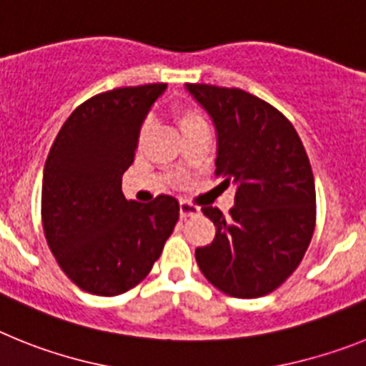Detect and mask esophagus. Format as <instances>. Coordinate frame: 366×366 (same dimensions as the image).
I'll return each instance as SVG.
<instances>
[{"mask_svg": "<svg viewBox=\"0 0 366 366\" xmlns=\"http://www.w3.org/2000/svg\"><path fill=\"white\" fill-rule=\"evenodd\" d=\"M180 219H187L192 217V215L199 214V206L192 204V202L187 201H180Z\"/></svg>", "mask_w": 366, "mask_h": 366, "instance_id": "1", "label": "esophagus"}]
</instances>
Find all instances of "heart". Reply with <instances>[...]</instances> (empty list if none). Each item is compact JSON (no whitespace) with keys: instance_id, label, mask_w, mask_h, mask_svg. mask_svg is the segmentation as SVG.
Wrapping results in <instances>:
<instances>
[{"instance_id":"obj_1","label":"heart","mask_w":366,"mask_h":366,"mask_svg":"<svg viewBox=\"0 0 366 366\" xmlns=\"http://www.w3.org/2000/svg\"><path fill=\"white\" fill-rule=\"evenodd\" d=\"M171 116H173L174 123L180 129V132L184 134V138L195 134L199 130L208 129V122H206V116L201 108L193 103H177L171 110ZM145 136V129L142 130V138Z\"/></svg>"}]
</instances>
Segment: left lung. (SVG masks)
I'll use <instances>...</instances> for the list:
<instances>
[{
  "instance_id": "left-lung-1",
  "label": "left lung",
  "mask_w": 366,
  "mask_h": 366,
  "mask_svg": "<svg viewBox=\"0 0 366 366\" xmlns=\"http://www.w3.org/2000/svg\"><path fill=\"white\" fill-rule=\"evenodd\" d=\"M217 129L215 174L236 186L222 215L202 206L215 237L195 250L209 284L236 298L272 293L300 265L317 219L315 179L302 139L278 108L239 88L186 84Z\"/></svg>"
}]
</instances>
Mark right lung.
<instances>
[{
    "label": "right lung",
    "instance_id": "obj_1",
    "mask_svg": "<svg viewBox=\"0 0 366 366\" xmlns=\"http://www.w3.org/2000/svg\"><path fill=\"white\" fill-rule=\"evenodd\" d=\"M167 84L123 86L79 104L59 130L42 180V224L60 269L82 291L116 297L151 272L179 221V201H127L145 114Z\"/></svg>",
    "mask_w": 366,
    "mask_h": 366
}]
</instances>
